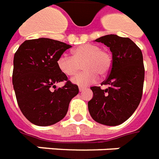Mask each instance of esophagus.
<instances>
[{
  "mask_svg": "<svg viewBox=\"0 0 159 159\" xmlns=\"http://www.w3.org/2000/svg\"><path fill=\"white\" fill-rule=\"evenodd\" d=\"M79 90H80V92H83V91H84V90H85V88L80 86V87H79Z\"/></svg>",
  "mask_w": 159,
  "mask_h": 159,
  "instance_id": "1",
  "label": "esophagus"
}]
</instances>
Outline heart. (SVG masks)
<instances>
[{"instance_id":"heart-1","label":"heart","mask_w":159,"mask_h":159,"mask_svg":"<svg viewBox=\"0 0 159 159\" xmlns=\"http://www.w3.org/2000/svg\"><path fill=\"white\" fill-rule=\"evenodd\" d=\"M84 65V71L71 80L72 83L84 87L95 83L98 80V74L106 75L112 66L111 55L94 44H83L72 51V57L64 53L57 59V66L67 76L78 73Z\"/></svg>"}]
</instances>
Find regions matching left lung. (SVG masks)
<instances>
[{
	"label": "left lung",
	"instance_id": "obj_1",
	"mask_svg": "<svg viewBox=\"0 0 159 159\" xmlns=\"http://www.w3.org/2000/svg\"><path fill=\"white\" fill-rule=\"evenodd\" d=\"M110 48L112 66L102 84L106 89L91 87L93 98L88 102L90 116L95 121L109 126L122 124L139 106L144 80L143 55L129 38L108 34L95 40Z\"/></svg>",
	"mask_w": 159,
	"mask_h": 159
}]
</instances>
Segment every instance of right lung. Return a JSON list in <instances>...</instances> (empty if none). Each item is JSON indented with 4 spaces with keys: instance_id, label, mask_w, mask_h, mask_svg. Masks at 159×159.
<instances>
[{
    "instance_id": "1",
    "label": "right lung",
    "mask_w": 159,
    "mask_h": 159,
    "mask_svg": "<svg viewBox=\"0 0 159 159\" xmlns=\"http://www.w3.org/2000/svg\"><path fill=\"white\" fill-rule=\"evenodd\" d=\"M71 46L51 39L26 40L14 57L12 75L18 105L25 117L39 126L56 124L66 116L79 88L68 80L61 88L55 84L67 81L57 66V59ZM55 89L52 90V88Z\"/></svg>"
}]
</instances>
